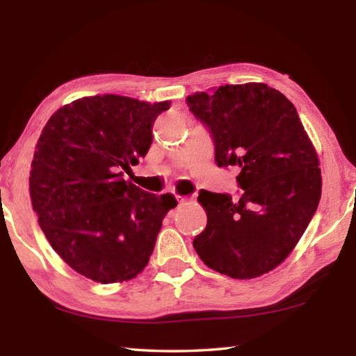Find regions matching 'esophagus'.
Returning a JSON list of instances; mask_svg holds the SVG:
<instances>
[{"label": "esophagus", "instance_id": "obj_1", "mask_svg": "<svg viewBox=\"0 0 356 356\" xmlns=\"http://www.w3.org/2000/svg\"><path fill=\"white\" fill-rule=\"evenodd\" d=\"M191 199L190 197H186V195H177V202H179V205H186L188 202H190Z\"/></svg>", "mask_w": 356, "mask_h": 356}]
</instances>
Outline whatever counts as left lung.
Listing matches in <instances>:
<instances>
[{
    "instance_id": "8db88e82",
    "label": "left lung",
    "mask_w": 356,
    "mask_h": 356,
    "mask_svg": "<svg viewBox=\"0 0 356 356\" xmlns=\"http://www.w3.org/2000/svg\"><path fill=\"white\" fill-rule=\"evenodd\" d=\"M214 139L218 166H237L243 194L202 190L208 216L193 246L208 268L238 280L275 269L303 236L321 197V170L293 104L261 82L186 97Z\"/></svg>"
}]
</instances>
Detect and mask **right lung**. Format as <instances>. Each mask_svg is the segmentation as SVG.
<instances>
[{"instance_id": "obj_1", "label": "right lung", "mask_w": 356, "mask_h": 356, "mask_svg": "<svg viewBox=\"0 0 356 356\" xmlns=\"http://www.w3.org/2000/svg\"><path fill=\"white\" fill-rule=\"evenodd\" d=\"M170 101L88 96L51 115L38 139L30 199L58 255L96 283H122L148 264L162 220L177 207L125 182L153 142V124Z\"/></svg>"}]
</instances>
